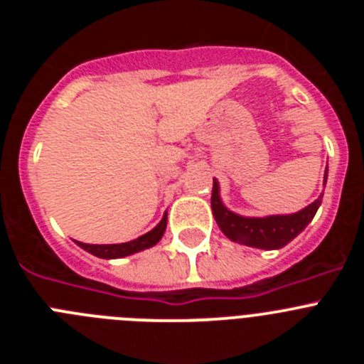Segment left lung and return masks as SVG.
I'll return each mask as SVG.
<instances>
[{
    "label": "left lung",
    "instance_id": "1",
    "mask_svg": "<svg viewBox=\"0 0 364 364\" xmlns=\"http://www.w3.org/2000/svg\"><path fill=\"white\" fill-rule=\"evenodd\" d=\"M324 173V184H326ZM323 195L308 208L294 215H275L264 218H246L240 215L231 213L224 208L218 197V184L213 180V193H211V210L218 228L226 233L228 239L246 246L260 247V250H279L294 240L299 233L311 222L317 210H319Z\"/></svg>",
    "mask_w": 364,
    "mask_h": 364
}]
</instances>
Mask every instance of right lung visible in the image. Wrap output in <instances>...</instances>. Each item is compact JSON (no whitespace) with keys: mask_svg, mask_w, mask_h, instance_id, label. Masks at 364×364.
I'll return each mask as SVG.
<instances>
[{"mask_svg":"<svg viewBox=\"0 0 364 364\" xmlns=\"http://www.w3.org/2000/svg\"><path fill=\"white\" fill-rule=\"evenodd\" d=\"M167 226V215H164V218L160 220V224L154 230H151L149 233L142 235V237H138V239L131 240V242H124V244H83V242H76L80 247H83L85 252L92 253V255L100 257V259H118V257H125L131 255V253L142 252L146 247L154 246V244L159 242L162 239L164 231H166Z\"/></svg>","mask_w":364,"mask_h":364,"instance_id":"1","label":"right lung"}]
</instances>
